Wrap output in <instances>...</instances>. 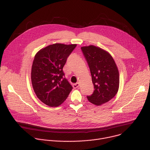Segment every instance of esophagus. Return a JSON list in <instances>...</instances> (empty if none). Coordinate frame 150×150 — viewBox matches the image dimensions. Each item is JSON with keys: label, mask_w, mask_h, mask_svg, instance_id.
Wrapping results in <instances>:
<instances>
[{"label": "esophagus", "mask_w": 150, "mask_h": 150, "mask_svg": "<svg viewBox=\"0 0 150 150\" xmlns=\"http://www.w3.org/2000/svg\"><path fill=\"white\" fill-rule=\"evenodd\" d=\"M79 83H76L73 84V87H74V88H77L79 87Z\"/></svg>", "instance_id": "esophagus-1"}]
</instances>
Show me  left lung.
Instances as JSON below:
<instances>
[{"label": "left lung", "instance_id": "1", "mask_svg": "<svg viewBox=\"0 0 150 150\" xmlns=\"http://www.w3.org/2000/svg\"><path fill=\"white\" fill-rule=\"evenodd\" d=\"M90 69L94 91L88 100L100 105L112 99L119 87V74L111 54L104 49L93 46L81 47Z\"/></svg>", "mask_w": 150, "mask_h": 150}]
</instances>
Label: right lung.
<instances>
[{"label": "right lung", "mask_w": 150, "mask_h": 150, "mask_svg": "<svg viewBox=\"0 0 150 150\" xmlns=\"http://www.w3.org/2000/svg\"><path fill=\"white\" fill-rule=\"evenodd\" d=\"M76 44L55 43L40 50L31 68V83L38 99L50 107H57L68 97L72 87L64 77L63 68Z\"/></svg>", "instance_id": "obj_1"}]
</instances>
